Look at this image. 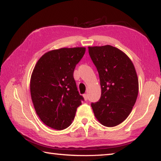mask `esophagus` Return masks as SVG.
Masks as SVG:
<instances>
[{"instance_id":"1","label":"esophagus","mask_w":161,"mask_h":161,"mask_svg":"<svg viewBox=\"0 0 161 161\" xmlns=\"http://www.w3.org/2000/svg\"><path fill=\"white\" fill-rule=\"evenodd\" d=\"M83 97H84V99H85L86 101L88 99V94H84V95H83Z\"/></svg>"}]
</instances>
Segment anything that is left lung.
Returning a JSON list of instances; mask_svg holds the SVG:
<instances>
[{
  "label": "left lung",
  "mask_w": 161,
  "mask_h": 161,
  "mask_svg": "<svg viewBox=\"0 0 161 161\" xmlns=\"http://www.w3.org/2000/svg\"><path fill=\"white\" fill-rule=\"evenodd\" d=\"M88 48L102 88L99 100L92 103V108L103 126H117L129 115L137 99L138 80L135 67L126 54L113 46Z\"/></svg>",
  "instance_id": "obj_1"
}]
</instances>
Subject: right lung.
<instances>
[{
    "label": "right lung",
    "mask_w": 161,
    "mask_h": 161,
    "mask_svg": "<svg viewBox=\"0 0 161 161\" xmlns=\"http://www.w3.org/2000/svg\"><path fill=\"white\" fill-rule=\"evenodd\" d=\"M85 47L61 48L40 58L31 79V94L36 113L47 126L57 130L69 127L84 97L74 79L76 65Z\"/></svg>",
    "instance_id": "right-lung-1"
}]
</instances>
